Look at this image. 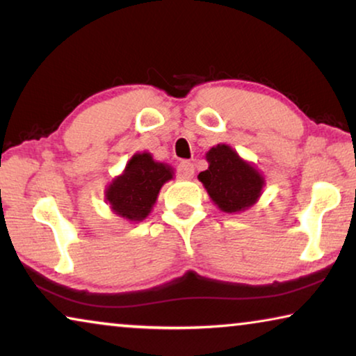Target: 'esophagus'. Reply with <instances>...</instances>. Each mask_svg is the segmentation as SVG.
I'll list each match as a JSON object with an SVG mask.
<instances>
[{"instance_id": "esophagus-1", "label": "esophagus", "mask_w": 356, "mask_h": 356, "mask_svg": "<svg viewBox=\"0 0 356 356\" xmlns=\"http://www.w3.org/2000/svg\"><path fill=\"white\" fill-rule=\"evenodd\" d=\"M178 177L181 179H191L194 177V163L188 162V160H184L178 165Z\"/></svg>"}]
</instances>
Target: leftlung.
Masks as SVG:
<instances>
[{"label":"left lung","instance_id":"obj_1","mask_svg":"<svg viewBox=\"0 0 356 356\" xmlns=\"http://www.w3.org/2000/svg\"><path fill=\"white\" fill-rule=\"evenodd\" d=\"M209 168L197 175L213 204L222 212L246 211L259 199L264 177L230 145L218 144L206 154Z\"/></svg>","mask_w":356,"mask_h":356}]
</instances>
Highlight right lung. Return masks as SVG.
Masks as SVG:
<instances>
[{"label": "right lung", "mask_w": 356, "mask_h": 356, "mask_svg": "<svg viewBox=\"0 0 356 356\" xmlns=\"http://www.w3.org/2000/svg\"><path fill=\"white\" fill-rule=\"evenodd\" d=\"M173 178L167 163L155 162L149 152L134 154L124 172L116 177L105 191V201L116 216L140 222L152 211L163 183Z\"/></svg>", "instance_id": "right-lung-1"}]
</instances>
